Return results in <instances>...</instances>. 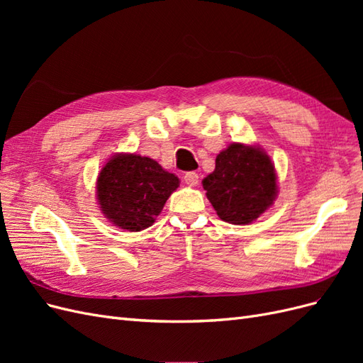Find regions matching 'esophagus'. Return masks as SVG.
I'll return each mask as SVG.
<instances>
[{"instance_id":"34e87169","label":"esophagus","mask_w":363,"mask_h":363,"mask_svg":"<svg viewBox=\"0 0 363 363\" xmlns=\"http://www.w3.org/2000/svg\"><path fill=\"white\" fill-rule=\"evenodd\" d=\"M199 180H200L199 174L194 172V171H189V172L184 174V182H186V184L196 186V184H199Z\"/></svg>"}]
</instances>
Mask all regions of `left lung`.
<instances>
[{"label": "left lung", "instance_id": "left-lung-1", "mask_svg": "<svg viewBox=\"0 0 363 363\" xmlns=\"http://www.w3.org/2000/svg\"><path fill=\"white\" fill-rule=\"evenodd\" d=\"M216 215L230 224H251L277 196V174L259 145L232 144L216 156L215 171L203 180Z\"/></svg>", "mask_w": 363, "mask_h": 363}]
</instances>
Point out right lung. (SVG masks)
I'll return each instance as SVG.
<instances>
[{
  "label": "right lung",
  "mask_w": 363,
  "mask_h": 363,
  "mask_svg": "<svg viewBox=\"0 0 363 363\" xmlns=\"http://www.w3.org/2000/svg\"><path fill=\"white\" fill-rule=\"evenodd\" d=\"M180 180L150 157L119 152L108 159L96 180V201L101 213L116 227L140 232L179 188Z\"/></svg>",
  "instance_id": "1"
}]
</instances>
